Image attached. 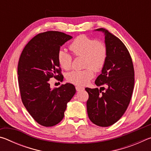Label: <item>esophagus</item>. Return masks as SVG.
<instances>
[{"instance_id":"1","label":"esophagus","mask_w":151,"mask_h":151,"mask_svg":"<svg viewBox=\"0 0 151 151\" xmlns=\"http://www.w3.org/2000/svg\"><path fill=\"white\" fill-rule=\"evenodd\" d=\"M76 91L79 92V91H82L85 90V88L82 87V86H76Z\"/></svg>"}]
</instances>
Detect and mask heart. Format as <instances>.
<instances>
[{
    "instance_id": "obj_1",
    "label": "heart",
    "mask_w": 151,
    "mask_h": 151,
    "mask_svg": "<svg viewBox=\"0 0 151 151\" xmlns=\"http://www.w3.org/2000/svg\"><path fill=\"white\" fill-rule=\"evenodd\" d=\"M70 50L75 56L85 57V66L83 70H73L67 75L68 81L75 85H84L93 78L94 71H99L103 67L107 58V48L104 43L91 39L86 36H79L70 45ZM58 63L61 68L69 70L72 57L65 50L58 53Z\"/></svg>"
}]
</instances>
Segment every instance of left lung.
Here are the masks:
<instances>
[{
	"label": "left lung",
	"instance_id": "8db88e82",
	"mask_svg": "<svg viewBox=\"0 0 151 151\" xmlns=\"http://www.w3.org/2000/svg\"><path fill=\"white\" fill-rule=\"evenodd\" d=\"M94 31L104 33L107 48L106 63L95 84L107 88L102 87L104 92L98 88H86L89 95L86 109L91 122L106 127L118 121L126 111L134 88V72L131 55L123 42L103 28Z\"/></svg>",
	"mask_w": 151,
	"mask_h": 151
}]
</instances>
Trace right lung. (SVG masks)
Listing matches in <instances>:
<instances>
[{
  "mask_svg": "<svg viewBox=\"0 0 151 151\" xmlns=\"http://www.w3.org/2000/svg\"><path fill=\"white\" fill-rule=\"evenodd\" d=\"M73 37L58 31L40 33L25 46L18 65L19 85L22 103L38 123L52 127L62 121L65 111L76 93L75 86L66 83L52 88L51 78L63 81L58 53Z\"/></svg>",
  "mask_w": 151,
  "mask_h": 151,
  "instance_id": "1",
  "label": "right lung"
}]
</instances>
